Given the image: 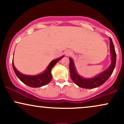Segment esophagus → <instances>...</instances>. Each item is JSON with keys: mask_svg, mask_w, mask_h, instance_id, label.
<instances>
[{"mask_svg": "<svg viewBox=\"0 0 124 124\" xmlns=\"http://www.w3.org/2000/svg\"><path fill=\"white\" fill-rule=\"evenodd\" d=\"M65 55H66V56H69V55H72V52L70 50H66L65 52Z\"/></svg>", "mask_w": 124, "mask_h": 124, "instance_id": "1", "label": "esophagus"}]
</instances>
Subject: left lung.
I'll return each instance as SVG.
<instances>
[{"instance_id":"1","label":"left lung","mask_w":124,"mask_h":124,"mask_svg":"<svg viewBox=\"0 0 124 124\" xmlns=\"http://www.w3.org/2000/svg\"><path fill=\"white\" fill-rule=\"evenodd\" d=\"M109 48H110L111 60V63L108 68L101 73L92 78H85L80 76L77 72L73 59L69 58V70L70 78L73 82L83 89H94L101 86L112 75L116 64V52L112 39L109 37Z\"/></svg>"}]
</instances>
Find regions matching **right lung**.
I'll use <instances>...</instances> for the list:
<instances>
[{
	"mask_svg": "<svg viewBox=\"0 0 124 124\" xmlns=\"http://www.w3.org/2000/svg\"><path fill=\"white\" fill-rule=\"evenodd\" d=\"M63 57L64 55L61 56L59 58H57L52 61L48 65L46 69L42 73L37 75H27L18 72L17 69L15 68L13 60L12 61L13 68L16 76L23 83L31 87H40L47 85L51 82L52 78L51 70L58 61H60Z\"/></svg>",
	"mask_w": 124,
	"mask_h": 124,
	"instance_id": "obj_1",
	"label": "right lung"
}]
</instances>
